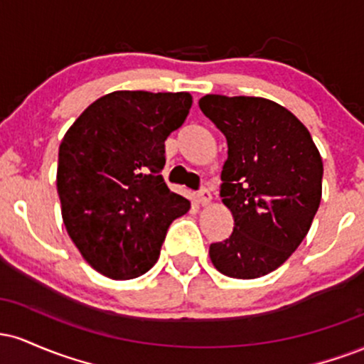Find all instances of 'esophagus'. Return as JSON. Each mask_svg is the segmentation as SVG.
<instances>
[{
  "instance_id": "obj_1",
  "label": "esophagus",
  "mask_w": 364,
  "mask_h": 364,
  "mask_svg": "<svg viewBox=\"0 0 364 364\" xmlns=\"http://www.w3.org/2000/svg\"><path fill=\"white\" fill-rule=\"evenodd\" d=\"M196 198H198V203H202V205H207V203L212 200V195H210V191H208L207 188L203 186V188H200L198 193H196Z\"/></svg>"
}]
</instances>
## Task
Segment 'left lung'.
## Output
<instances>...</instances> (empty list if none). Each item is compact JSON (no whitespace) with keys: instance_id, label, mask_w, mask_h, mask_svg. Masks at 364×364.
<instances>
[{"instance_id":"left-lung-1","label":"left lung","mask_w":364,"mask_h":364,"mask_svg":"<svg viewBox=\"0 0 364 364\" xmlns=\"http://www.w3.org/2000/svg\"><path fill=\"white\" fill-rule=\"evenodd\" d=\"M198 106L228 141L220 196L235 219L231 236L208 248L210 260L228 277H262L310 231L321 198L320 152L301 121L269 99L208 94Z\"/></svg>"}]
</instances>
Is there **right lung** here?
<instances>
[{"label":"right lung","instance_id":"add662e5","mask_svg":"<svg viewBox=\"0 0 364 364\" xmlns=\"http://www.w3.org/2000/svg\"><path fill=\"white\" fill-rule=\"evenodd\" d=\"M190 107L188 92L116 90L90 104L61 141L63 223L106 277L123 281L152 269L171 223L190 210L161 174L164 141Z\"/></svg>","mask_w":364,"mask_h":364}]
</instances>
